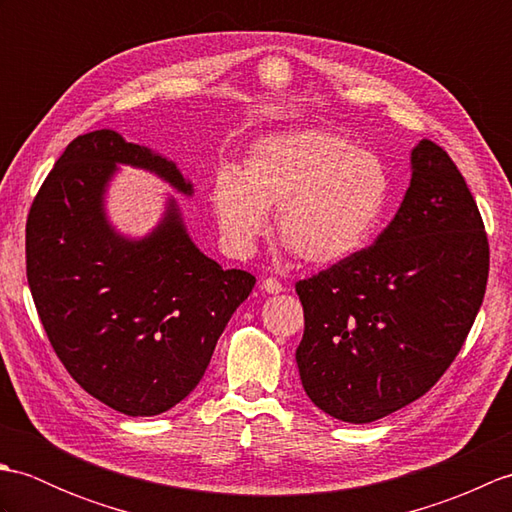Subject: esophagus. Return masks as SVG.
Here are the masks:
<instances>
[{
  "label": "esophagus",
  "instance_id": "obj_1",
  "mask_svg": "<svg viewBox=\"0 0 512 512\" xmlns=\"http://www.w3.org/2000/svg\"><path fill=\"white\" fill-rule=\"evenodd\" d=\"M262 290L268 292V295H279V292H284V284L277 277H266L262 279Z\"/></svg>",
  "mask_w": 512,
  "mask_h": 512
}]
</instances>
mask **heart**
<instances>
[{"mask_svg": "<svg viewBox=\"0 0 512 512\" xmlns=\"http://www.w3.org/2000/svg\"><path fill=\"white\" fill-rule=\"evenodd\" d=\"M391 193L385 162L323 132L275 134L250 147L242 171L211 182V204L228 246L253 250L277 209V235L306 264L345 262L372 239Z\"/></svg>", "mask_w": 512, "mask_h": 512, "instance_id": "1", "label": "heart"}]
</instances>
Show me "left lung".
I'll return each instance as SVG.
<instances>
[{"label": "left lung", "instance_id": "left-lung-1", "mask_svg": "<svg viewBox=\"0 0 512 512\" xmlns=\"http://www.w3.org/2000/svg\"><path fill=\"white\" fill-rule=\"evenodd\" d=\"M411 184L374 244L297 281L301 385L343 422H374L438 383L462 350L488 281V237L451 156L411 154Z\"/></svg>", "mask_w": 512, "mask_h": 512}]
</instances>
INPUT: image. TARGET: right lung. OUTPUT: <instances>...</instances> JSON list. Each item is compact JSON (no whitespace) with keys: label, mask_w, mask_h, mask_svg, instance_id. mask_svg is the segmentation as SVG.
<instances>
[{"label":"right lung","mask_w":512,"mask_h":512,"mask_svg":"<svg viewBox=\"0 0 512 512\" xmlns=\"http://www.w3.org/2000/svg\"><path fill=\"white\" fill-rule=\"evenodd\" d=\"M116 162L191 193L173 162L112 129L76 136L32 200L26 277L52 350L76 383L125 416H158L200 383L255 277L202 255L173 202L149 237H118L103 215Z\"/></svg>","instance_id":"add662e5"}]
</instances>
